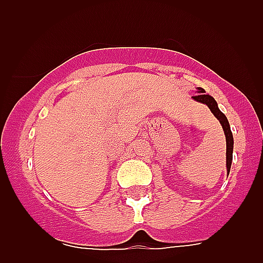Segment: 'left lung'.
<instances>
[{
    "mask_svg": "<svg viewBox=\"0 0 263 263\" xmlns=\"http://www.w3.org/2000/svg\"><path fill=\"white\" fill-rule=\"evenodd\" d=\"M192 97H194L196 101H199V103H203L205 104V105H208V108H210L211 111L216 116V118L220 121V124H221L222 129H224L225 137H227V171L228 174H229V171H231L232 158H233V155H232L233 154V136H232L231 126H229L228 118L225 117V115L222 111H220L215 99H213L212 96H210V95H206L205 90H204L203 88H199L197 95H195V96Z\"/></svg>",
    "mask_w": 263,
    "mask_h": 263,
    "instance_id": "1",
    "label": "left lung"
}]
</instances>
